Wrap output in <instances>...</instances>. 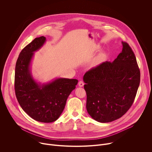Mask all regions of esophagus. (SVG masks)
Listing matches in <instances>:
<instances>
[{
    "instance_id": "34e87169",
    "label": "esophagus",
    "mask_w": 152,
    "mask_h": 152,
    "mask_svg": "<svg viewBox=\"0 0 152 152\" xmlns=\"http://www.w3.org/2000/svg\"><path fill=\"white\" fill-rule=\"evenodd\" d=\"M78 85L80 87H82V86L84 85V83L82 81H79L78 83Z\"/></svg>"
}]
</instances>
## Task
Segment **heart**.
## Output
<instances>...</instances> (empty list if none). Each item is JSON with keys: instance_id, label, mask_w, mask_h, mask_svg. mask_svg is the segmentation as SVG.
I'll return each mask as SVG.
<instances>
[{"instance_id": "b5f03b06", "label": "heart", "mask_w": 152, "mask_h": 152, "mask_svg": "<svg viewBox=\"0 0 152 152\" xmlns=\"http://www.w3.org/2000/svg\"><path fill=\"white\" fill-rule=\"evenodd\" d=\"M106 57V54L104 52L100 53L97 56H96L94 59L91 61L90 66L92 68H96L99 67L100 64L103 63Z\"/></svg>"}]
</instances>
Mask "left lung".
I'll return each mask as SVG.
<instances>
[{
    "instance_id": "obj_1",
    "label": "left lung",
    "mask_w": 152,
    "mask_h": 152,
    "mask_svg": "<svg viewBox=\"0 0 152 152\" xmlns=\"http://www.w3.org/2000/svg\"><path fill=\"white\" fill-rule=\"evenodd\" d=\"M122 52L83 76L86 107L96 121L109 123L121 117L132 106L140 82V72L132 49L122 42Z\"/></svg>"
}]
</instances>
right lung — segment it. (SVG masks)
I'll list each match as a JSON object with an SVG mask.
<instances>
[{
	"label": "right lung",
	"mask_w": 152,
	"mask_h": 152,
	"mask_svg": "<svg viewBox=\"0 0 152 152\" xmlns=\"http://www.w3.org/2000/svg\"><path fill=\"white\" fill-rule=\"evenodd\" d=\"M46 42L44 36L36 38L21 50L16 62L14 84L16 97L23 110L36 121L52 123L62 114L78 80L57 77L41 83L34 78L31 63L34 53Z\"/></svg>",
	"instance_id": "right-lung-1"
}]
</instances>
